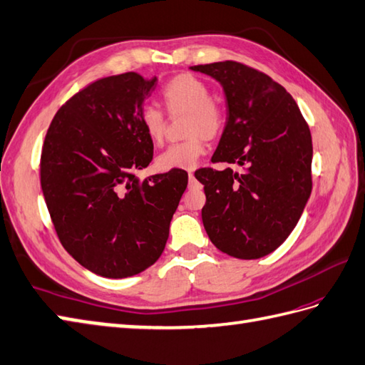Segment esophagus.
<instances>
[{
	"label": "esophagus",
	"mask_w": 365,
	"mask_h": 365,
	"mask_svg": "<svg viewBox=\"0 0 365 365\" xmlns=\"http://www.w3.org/2000/svg\"><path fill=\"white\" fill-rule=\"evenodd\" d=\"M189 185H190V187H195V185H197V178H195L193 172L189 173Z\"/></svg>",
	"instance_id": "34e87169"
}]
</instances>
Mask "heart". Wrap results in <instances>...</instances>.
I'll return each mask as SVG.
<instances>
[{
    "label": "heart",
    "mask_w": 365,
    "mask_h": 365,
    "mask_svg": "<svg viewBox=\"0 0 365 365\" xmlns=\"http://www.w3.org/2000/svg\"><path fill=\"white\" fill-rule=\"evenodd\" d=\"M164 108L168 115H187L184 120V136L178 144L168 145L158 156L161 170L192 168L204 153V139L213 140L226 128L227 114L225 106L212 99L210 86L193 74H178L163 86ZM140 123L147 138L159 144L165 135V113L153 105H147L140 113Z\"/></svg>",
    "instance_id": "obj_1"
}]
</instances>
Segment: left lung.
Instances as JSON below:
<instances>
[{"label": "left lung", "mask_w": 365, "mask_h": 365, "mask_svg": "<svg viewBox=\"0 0 365 365\" xmlns=\"http://www.w3.org/2000/svg\"><path fill=\"white\" fill-rule=\"evenodd\" d=\"M190 69L225 88L227 122L212 163L243 168L195 172L206 193L204 229L225 254L260 259L288 238L313 189L309 127L291 94L259 69L232 60Z\"/></svg>", "instance_id": "8db88e82"}]
</instances>
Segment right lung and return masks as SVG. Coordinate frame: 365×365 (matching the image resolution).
<instances>
[{
	"label": "right lung",
	"mask_w": 365,
	"mask_h": 365,
	"mask_svg": "<svg viewBox=\"0 0 365 365\" xmlns=\"http://www.w3.org/2000/svg\"><path fill=\"white\" fill-rule=\"evenodd\" d=\"M156 77H102L76 93L43 142L40 181L60 243L91 272L131 277L161 257L187 187L182 168L139 180L153 159L140 123Z\"/></svg>",
	"instance_id": "right-lung-1"
}]
</instances>
